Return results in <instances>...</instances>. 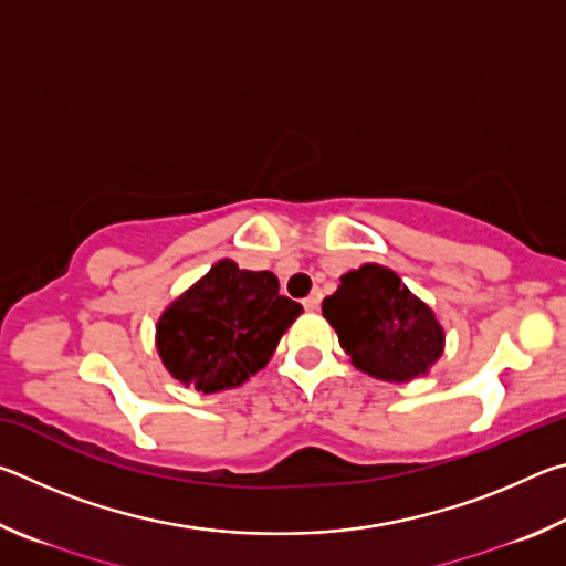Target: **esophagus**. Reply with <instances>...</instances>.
Wrapping results in <instances>:
<instances>
[{"mask_svg":"<svg viewBox=\"0 0 566 566\" xmlns=\"http://www.w3.org/2000/svg\"><path fill=\"white\" fill-rule=\"evenodd\" d=\"M319 302H322V292L314 290V292L304 300V310H306V312H317V310H319Z\"/></svg>","mask_w":566,"mask_h":566,"instance_id":"1","label":"esophagus"}]
</instances>
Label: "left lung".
<instances>
[{
  "instance_id": "8db88e82",
  "label": "left lung",
  "mask_w": 566,
  "mask_h": 566,
  "mask_svg": "<svg viewBox=\"0 0 566 566\" xmlns=\"http://www.w3.org/2000/svg\"><path fill=\"white\" fill-rule=\"evenodd\" d=\"M322 314L354 367L381 381L407 385L424 377L444 352V327L432 306L389 266L369 262L342 274Z\"/></svg>"
}]
</instances>
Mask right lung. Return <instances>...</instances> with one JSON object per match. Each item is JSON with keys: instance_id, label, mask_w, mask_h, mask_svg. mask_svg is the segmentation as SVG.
<instances>
[{"instance_id": "add662e5", "label": "right lung", "mask_w": 566, "mask_h": 566, "mask_svg": "<svg viewBox=\"0 0 566 566\" xmlns=\"http://www.w3.org/2000/svg\"><path fill=\"white\" fill-rule=\"evenodd\" d=\"M300 314L302 304L280 294L272 272L219 260L161 312L155 344L179 385L214 395L264 369Z\"/></svg>"}]
</instances>
